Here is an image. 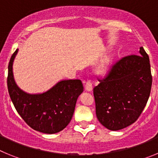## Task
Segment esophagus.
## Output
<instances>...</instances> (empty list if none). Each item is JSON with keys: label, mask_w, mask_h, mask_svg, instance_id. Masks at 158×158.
I'll return each instance as SVG.
<instances>
[{"label": "esophagus", "mask_w": 158, "mask_h": 158, "mask_svg": "<svg viewBox=\"0 0 158 158\" xmlns=\"http://www.w3.org/2000/svg\"><path fill=\"white\" fill-rule=\"evenodd\" d=\"M85 89L86 91L90 92L93 90V85H92L91 81H88L85 84Z\"/></svg>", "instance_id": "34e87169"}]
</instances>
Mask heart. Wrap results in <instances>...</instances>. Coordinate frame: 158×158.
I'll return each mask as SVG.
<instances>
[{"label":"heart","mask_w":158,"mask_h":158,"mask_svg":"<svg viewBox=\"0 0 158 158\" xmlns=\"http://www.w3.org/2000/svg\"><path fill=\"white\" fill-rule=\"evenodd\" d=\"M107 61H105V62H104V63L102 64L101 65H100V70H102V71H104V70H105L106 69H107Z\"/></svg>","instance_id":"heart-1"}]
</instances>
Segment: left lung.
Instances as JSON below:
<instances>
[{
	"label": "left lung",
	"instance_id": "left-lung-1",
	"mask_svg": "<svg viewBox=\"0 0 158 158\" xmlns=\"http://www.w3.org/2000/svg\"><path fill=\"white\" fill-rule=\"evenodd\" d=\"M151 85L150 58L140 47L139 55L119 60L93 89L96 117L100 123L111 131L134 123L146 105Z\"/></svg>",
	"mask_w": 158,
	"mask_h": 158
}]
</instances>
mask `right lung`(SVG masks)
I'll use <instances>...</instances> for the list:
<instances>
[{"label": "right lung", "mask_w": 158, "mask_h": 158, "mask_svg": "<svg viewBox=\"0 0 158 158\" xmlns=\"http://www.w3.org/2000/svg\"><path fill=\"white\" fill-rule=\"evenodd\" d=\"M18 49L8 64L7 84L14 107L26 123L35 131L55 134L69 123L77 100L84 90L81 80H62L47 91L28 93L17 85L13 75V62Z\"/></svg>", "instance_id": "obj_1"}]
</instances>
